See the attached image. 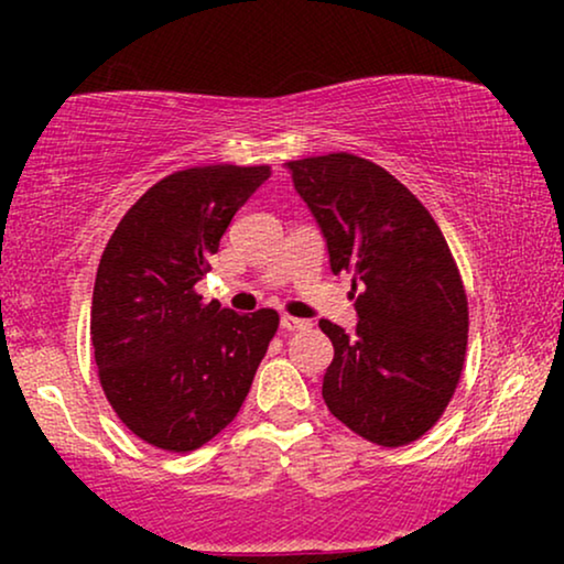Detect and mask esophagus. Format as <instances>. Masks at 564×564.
I'll return each instance as SVG.
<instances>
[{"mask_svg":"<svg viewBox=\"0 0 564 564\" xmlns=\"http://www.w3.org/2000/svg\"><path fill=\"white\" fill-rule=\"evenodd\" d=\"M280 323H282V328L288 330V334H295V330H303V328L311 326V323L303 321V318H295V315H282Z\"/></svg>","mask_w":564,"mask_h":564,"instance_id":"obj_1","label":"esophagus"}]
</instances>
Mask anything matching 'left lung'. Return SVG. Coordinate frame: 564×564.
Listing matches in <instances>:
<instances>
[{"mask_svg":"<svg viewBox=\"0 0 564 564\" xmlns=\"http://www.w3.org/2000/svg\"><path fill=\"white\" fill-rule=\"evenodd\" d=\"M326 236L334 274L351 272L357 330L321 321L334 344L323 400L380 446L421 438L449 405L467 354L469 307L449 243L405 184L338 151L290 161Z\"/></svg>","mask_w":564,"mask_h":564,"instance_id":"8db88e82","label":"left lung"}]
</instances>
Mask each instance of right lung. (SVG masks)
<instances>
[{
  "instance_id": "obj_1",
  "label": "right lung",
  "mask_w": 564,
  "mask_h": 564,
  "mask_svg": "<svg viewBox=\"0 0 564 564\" xmlns=\"http://www.w3.org/2000/svg\"><path fill=\"white\" fill-rule=\"evenodd\" d=\"M269 166H192L153 184L97 267L89 334L99 384L145 444L192 452L241 411L280 315L203 303L195 284Z\"/></svg>"
}]
</instances>
